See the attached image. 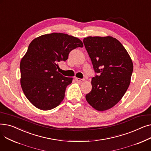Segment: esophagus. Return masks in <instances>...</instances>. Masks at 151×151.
Wrapping results in <instances>:
<instances>
[{"instance_id": "obj_1", "label": "esophagus", "mask_w": 151, "mask_h": 151, "mask_svg": "<svg viewBox=\"0 0 151 151\" xmlns=\"http://www.w3.org/2000/svg\"><path fill=\"white\" fill-rule=\"evenodd\" d=\"M75 81H76L77 83H82L83 81H84V79H81V78H75Z\"/></svg>"}]
</instances>
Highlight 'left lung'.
<instances>
[{"mask_svg":"<svg viewBox=\"0 0 151 151\" xmlns=\"http://www.w3.org/2000/svg\"><path fill=\"white\" fill-rule=\"evenodd\" d=\"M95 73L91 91L86 95L90 105L98 111L113 107L121 100L130 83L133 65L125 47L113 37L83 39Z\"/></svg>","mask_w":151,"mask_h":151,"instance_id":"obj_1","label":"left lung"}]
</instances>
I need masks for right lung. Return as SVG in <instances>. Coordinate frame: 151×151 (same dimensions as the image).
I'll return each instance as SVG.
<instances>
[{
	"label": "right lung",
	"instance_id": "obj_1",
	"mask_svg": "<svg viewBox=\"0 0 151 151\" xmlns=\"http://www.w3.org/2000/svg\"><path fill=\"white\" fill-rule=\"evenodd\" d=\"M83 47L80 39L62 33L38 37L29 44L20 63L24 93L36 108L46 111L58 106L64 99L72 78L59 73L58 63L67 60L71 51Z\"/></svg>",
	"mask_w": 151,
	"mask_h": 151
}]
</instances>
